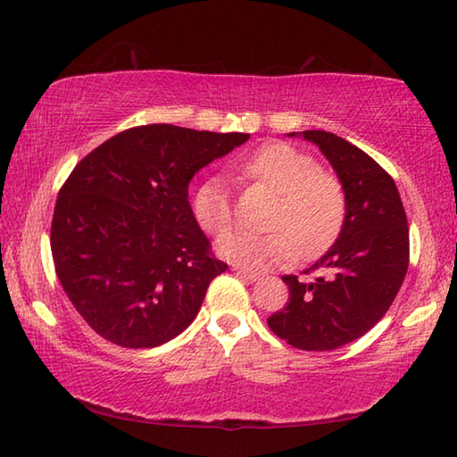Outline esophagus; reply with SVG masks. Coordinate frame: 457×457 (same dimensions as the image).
Segmentation results:
<instances>
[{"label":"esophagus","instance_id":"esophagus-1","mask_svg":"<svg viewBox=\"0 0 457 457\" xmlns=\"http://www.w3.org/2000/svg\"><path fill=\"white\" fill-rule=\"evenodd\" d=\"M233 270L235 273L241 277V278H245V281H251V283H254V281H259L261 278V275L259 273H254V270H249V269H245V267H233Z\"/></svg>","mask_w":457,"mask_h":457}]
</instances>
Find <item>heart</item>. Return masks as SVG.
<instances>
[{"label":"heart","mask_w":457,"mask_h":457,"mask_svg":"<svg viewBox=\"0 0 457 457\" xmlns=\"http://www.w3.org/2000/svg\"><path fill=\"white\" fill-rule=\"evenodd\" d=\"M238 170L281 195L270 220L273 233L230 230L216 241V253L245 269H267L327 249L339 235L345 219V196L333 176L319 170L305 152L275 142L265 144L246 156ZM195 216L206 233L219 235L230 227L235 216L227 182L219 176L208 179L196 190Z\"/></svg>","instance_id":"heart-1"}]
</instances>
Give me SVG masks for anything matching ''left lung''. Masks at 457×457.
<instances>
[{"label":"left lung","mask_w":457,"mask_h":457,"mask_svg":"<svg viewBox=\"0 0 457 457\" xmlns=\"http://www.w3.org/2000/svg\"><path fill=\"white\" fill-rule=\"evenodd\" d=\"M313 142L329 160L345 195V219L335 241L309 270L311 281L285 275L289 303L269 327L289 345L329 351L365 335L387 313L410 262L407 216L391 176L341 136L291 132Z\"/></svg>","instance_id":"left-lung-1"}]
</instances>
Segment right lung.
<instances>
[{"label": "right lung", "instance_id": "1", "mask_svg": "<svg viewBox=\"0 0 457 457\" xmlns=\"http://www.w3.org/2000/svg\"><path fill=\"white\" fill-rule=\"evenodd\" d=\"M249 138L138 126L71 170L55 200L52 257L71 305L100 337L128 349L158 347L195 321L227 265L208 253L188 184Z\"/></svg>", "mask_w": 457, "mask_h": 457}]
</instances>
